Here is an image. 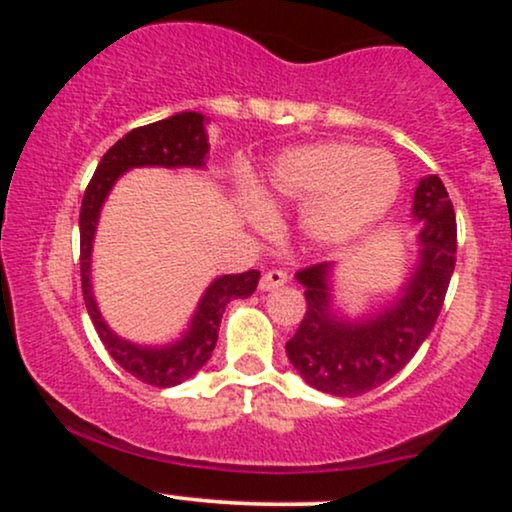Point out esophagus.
I'll return each instance as SVG.
<instances>
[{"mask_svg":"<svg viewBox=\"0 0 512 512\" xmlns=\"http://www.w3.org/2000/svg\"><path fill=\"white\" fill-rule=\"evenodd\" d=\"M286 281H289V274L281 272V269H269V272H264V274H262V279H260V289H262V291L279 289V286H284Z\"/></svg>","mask_w":512,"mask_h":512,"instance_id":"obj_1","label":"esophagus"}]
</instances>
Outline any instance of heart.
<instances>
[{"mask_svg": "<svg viewBox=\"0 0 512 512\" xmlns=\"http://www.w3.org/2000/svg\"><path fill=\"white\" fill-rule=\"evenodd\" d=\"M399 170L385 151L327 142L286 151L269 168L260 202H248L255 226L269 228L281 204L303 207V231L317 243H344L390 209Z\"/></svg>", "mask_w": 512, "mask_h": 512, "instance_id": "heart-1", "label": "heart"}]
</instances>
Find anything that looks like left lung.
<instances>
[{
  "instance_id": "8db88e82",
  "label": "left lung",
  "mask_w": 512,
  "mask_h": 512,
  "mask_svg": "<svg viewBox=\"0 0 512 512\" xmlns=\"http://www.w3.org/2000/svg\"><path fill=\"white\" fill-rule=\"evenodd\" d=\"M411 214L421 228L419 262L397 301L373 317H337L330 262L296 274L308 305L286 354L315 390L334 397L366 395L407 366L436 325L457 252L455 209L438 175L419 182Z\"/></svg>"
}]
</instances>
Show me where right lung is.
<instances>
[{"label": "right lung", "instance_id": "add662e5", "mask_svg": "<svg viewBox=\"0 0 512 512\" xmlns=\"http://www.w3.org/2000/svg\"><path fill=\"white\" fill-rule=\"evenodd\" d=\"M209 154L207 132H204V115L178 113L168 120L151 122L137 127L105 151L98 163L96 173L88 182L81 202L79 214V238H81V289H84L86 310L91 315L98 337L108 349V354L125 368L129 375L154 387H173L182 380L192 378L204 363L209 361L219 339L221 315L228 301L233 298H248L257 289L260 272L250 269L243 274H226L214 279V284L204 291L195 315H192L190 330L182 334L178 342L168 346H139L117 337L105 325L98 313L96 298L91 291V248L96 236L101 207L113 190L115 180L129 168L163 166V168H202Z\"/></svg>", "mask_w": 512, "mask_h": 512}]
</instances>
